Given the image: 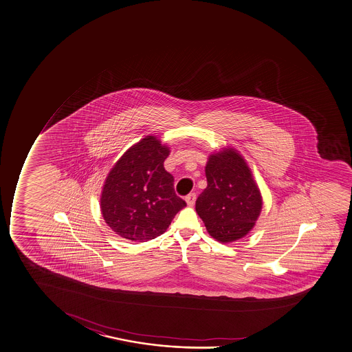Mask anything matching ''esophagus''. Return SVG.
Masks as SVG:
<instances>
[{
  "mask_svg": "<svg viewBox=\"0 0 352 352\" xmlns=\"http://www.w3.org/2000/svg\"><path fill=\"white\" fill-rule=\"evenodd\" d=\"M195 199H197V194L195 193H190L186 197V202H187V205L190 206V207H192V206H194V204H195Z\"/></svg>",
  "mask_w": 352,
  "mask_h": 352,
  "instance_id": "obj_1",
  "label": "esophagus"
}]
</instances>
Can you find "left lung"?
<instances>
[{"label":"left lung","instance_id":"8db88e82","mask_svg":"<svg viewBox=\"0 0 352 352\" xmlns=\"http://www.w3.org/2000/svg\"><path fill=\"white\" fill-rule=\"evenodd\" d=\"M206 178L195 210L207 232L223 243L245 236L260 217L262 197L245 159L230 147L210 154Z\"/></svg>","mask_w":352,"mask_h":352}]
</instances>
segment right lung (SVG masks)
I'll return each mask as SVG.
<instances>
[{
  "label": "right lung",
  "instance_id": "1",
  "mask_svg": "<svg viewBox=\"0 0 352 352\" xmlns=\"http://www.w3.org/2000/svg\"><path fill=\"white\" fill-rule=\"evenodd\" d=\"M170 154L154 135H146L122 154L104 182L100 210L122 239L146 242L166 232L186 202L174 192V178L164 162Z\"/></svg>",
  "mask_w": 352,
  "mask_h": 352
}]
</instances>
